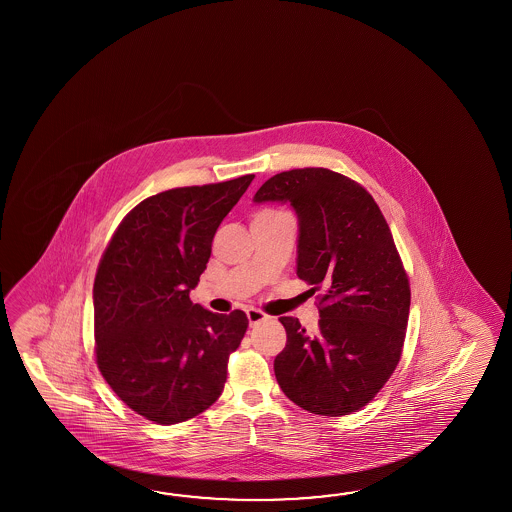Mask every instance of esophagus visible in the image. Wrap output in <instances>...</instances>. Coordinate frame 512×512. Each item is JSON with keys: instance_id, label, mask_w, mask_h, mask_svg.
<instances>
[{"instance_id": "1", "label": "esophagus", "mask_w": 512, "mask_h": 512, "mask_svg": "<svg viewBox=\"0 0 512 512\" xmlns=\"http://www.w3.org/2000/svg\"><path fill=\"white\" fill-rule=\"evenodd\" d=\"M247 318H249V324H251V327H256L258 324H261V322H265L269 316L265 315V313L260 311V309H254V307H251V309H247Z\"/></svg>"}]
</instances>
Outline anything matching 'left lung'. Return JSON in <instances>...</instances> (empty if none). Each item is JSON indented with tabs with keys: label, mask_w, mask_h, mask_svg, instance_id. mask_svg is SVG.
Wrapping results in <instances>:
<instances>
[{
	"label": "left lung",
	"mask_w": 512,
	"mask_h": 512,
	"mask_svg": "<svg viewBox=\"0 0 512 512\" xmlns=\"http://www.w3.org/2000/svg\"><path fill=\"white\" fill-rule=\"evenodd\" d=\"M254 201L293 205L296 274L320 291L315 333L280 318L287 344L274 359L276 381L311 414H353L381 392L403 355L410 280L392 230L364 186L327 168L276 174Z\"/></svg>",
	"instance_id": "left-lung-1"
}]
</instances>
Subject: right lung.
<instances>
[{"label": "right lung", "instance_id": "add662e5", "mask_svg": "<svg viewBox=\"0 0 512 512\" xmlns=\"http://www.w3.org/2000/svg\"><path fill=\"white\" fill-rule=\"evenodd\" d=\"M254 175L172 188L146 197L120 221L98 263L95 359L133 412L175 425L205 412L227 382L245 335L243 311L212 313L190 291L207 269L219 223Z\"/></svg>", "mask_w": 512, "mask_h": 512}]
</instances>
